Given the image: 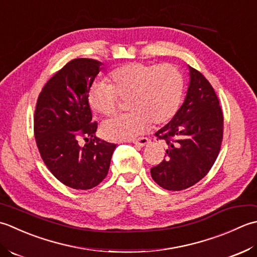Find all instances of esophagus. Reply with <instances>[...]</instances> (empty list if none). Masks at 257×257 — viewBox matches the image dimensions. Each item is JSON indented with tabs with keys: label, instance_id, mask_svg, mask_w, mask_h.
Returning a JSON list of instances; mask_svg holds the SVG:
<instances>
[{
	"label": "esophagus",
	"instance_id": "esophagus-1",
	"mask_svg": "<svg viewBox=\"0 0 257 257\" xmlns=\"http://www.w3.org/2000/svg\"><path fill=\"white\" fill-rule=\"evenodd\" d=\"M133 143H134L135 145L141 146V148H143V146L148 145V144L150 143V140L146 139V138H140V139H138V140H134Z\"/></svg>",
	"mask_w": 257,
	"mask_h": 257
}]
</instances>
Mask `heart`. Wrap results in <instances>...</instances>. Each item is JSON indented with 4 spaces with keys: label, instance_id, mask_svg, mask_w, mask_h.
<instances>
[{
    "label": "heart",
    "instance_id": "1",
    "mask_svg": "<svg viewBox=\"0 0 257 257\" xmlns=\"http://www.w3.org/2000/svg\"><path fill=\"white\" fill-rule=\"evenodd\" d=\"M184 78L172 64L133 62L109 73L107 84H93L88 105L103 116H113L119 99L127 101L128 114L103 124L102 133L115 141H128L148 132L152 122L163 124L174 116L182 101Z\"/></svg>",
    "mask_w": 257,
    "mask_h": 257
}]
</instances>
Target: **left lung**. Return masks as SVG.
I'll list each match as a JSON object with an SVG mask.
<instances>
[{
    "label": "left lung",
    "mask_w": 257,
    "mask_h": 257,
    "mask_svg": "<svg viewBox=\"0 0 257 257\" xmlns=\"http://www.w3.org/2000/svg\"><path fill=\"white\" fill-rule=\"evenodd\" d=\"M188 70L184 103L155 133L167 150L151 175L167 191H182L200 182L215 163L223 141L224 117L216 93L202 73L191 66Z\"/></svg>",
    "instance_id": "left-lung-1"
}]
</instances>
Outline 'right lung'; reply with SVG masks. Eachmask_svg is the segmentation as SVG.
Wrapping results in <instances>:
<instances>
[{"label": "right lung", "instance_id": "right-lung-1", "mask_svg": "<svg viewBox=\"0 0 257 257\" xmlns=\"http://www.w3.org/2000/svg\"><path fill=\"white\" fill-rule=\"evenodd\" d=\"M102 63L75 59L52 76L42 88L34 113V136L41 158L63 184L90 190L107 175L116 144L95 136L87 102L88 90ZM86 140L81 147L78 140Z\"/></svg>", "mask_w": 257, "mask_h": 257}]
</instances>
